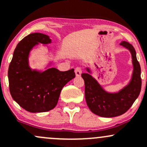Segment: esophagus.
Masks as SVG:
<instances>
[{
    "instance_id": "34e87169",
    "label": "esophagus",
    "mask_w": 147,
    "mask_h": 147,
    "mask_svg": "<svg viewBox=\"0 0 147 147\" xmlns=\"http://www.w3.org/2000/svg\"><path fill=\"white\" fill-rule=\"evenodd\" d=\"M75 74H76V76H80L82 74V68L80 67H77L75 69Z\"/></svg>"
}]
</instances>
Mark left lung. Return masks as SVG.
Wrapping results in <instances>:
<instances>
[{
    "instance_id": "left-lung-1",
    "label": "left lung",
    "mask_w": 147,
    "mask_h": 147,
    "mask_svg": "<svg viewBox=\"0 0 147 147\" xmlns=\"http://www.w3.org/2000/svg\"><path fill=\"white\" fill-rule=\"evenodd\" d=\"M121 45L128 49L132 55L133 72L130 83L118 93H107L89 73H82L84 80L85 98L86 104L92 112L102 117H118L126 112L139 96L142 86L141 67L136 57L133 45L123 41Z\"/></svg>"
}]
</instances>
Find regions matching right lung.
I'll return each instance as SVG.
<instances>
[{
	"instance_id": "add662e5",
	"label": "right lung",
	"mask_w": 147,
	"mask_h": 147,
	"mask_svg": "<svg viewBox=\"0 0 147 147\" xmlns=\"http://www.w3.org/2000/svg\"><path fill=\"white\" fill-rule=\"evenodd\" d=\"M51 43L48 35L40 33L29 34L14 49L8 69L9 92L14 100L30 112H45L57 105L62 88L75 78L74 69L59 71L51 67L44 72L32 70L28 65V55L33 47Z\"/></svg>"
}]
</instances>
